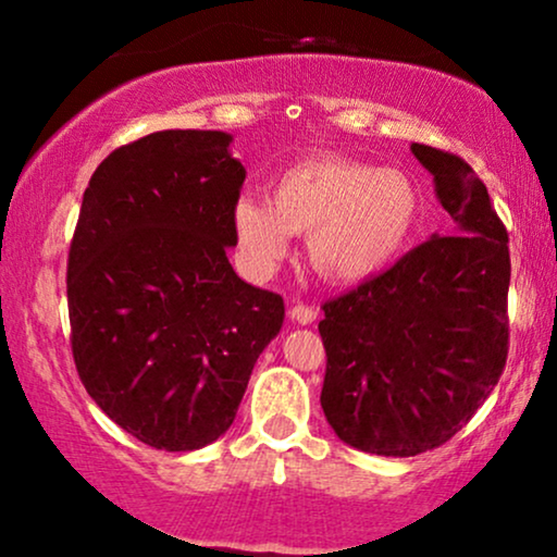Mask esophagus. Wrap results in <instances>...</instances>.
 Here are the masks:
<instances>
[{"instance_id": "34e87169", "label": "esophagus", "mask_w": 557, "mask_h": 557, "mask_svg": "<svg viewBox=\"0 0 557 557\" xmlns=\"http://www.w3.org/2000/svg\"><path fill=\"white\" fill-rule=\"evenodd\" d=\"M317 314H319L317 306L304 304V300H298V304L290 309V317L296 319L298 324H311V322H314V319H317Z\"/></svg>"}]
</instances>
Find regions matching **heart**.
I'll return each instance as SVG.
<instances>
[{
  "label": "heart",
  "mask_w": 557,
  "mask_h": 557,
  "mask_svg": "<svg viewBox=\"0 0 557 557\" xmlns=\"http://www.w3.org/2000/svg\"><path fill=\"white\" fill-rule=\"evenodd\" d=\"M419 214V188L406 172L319 157L280 172L270 201L238 198L233 233L243 261L257 274L287 257L293 235H309V261L322 277L359 283L406 251Z\"/></svg>",
  "instance_id": "obj_1"
}]
</instances>
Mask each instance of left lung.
Segmentation results:
<instances>
[{
  "label": "left lung",
  "instance_id": "8db88e82",
  "mask_svg": "<svg viewBox=\"0 0 557 557\" xmlns=\"http://www.w3.org/2000/svg\"><path fill=\"white\" fill-rule=\"evenodd\" d=\"M456 235L324 300L322 408L343 443L419 456L461 432L508 359V230L458 154L411 144Z\"/></svg>",
  "mask_w": 557,
  "mask_h": 557
}]
</instances>
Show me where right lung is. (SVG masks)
<instances>
[{
	"instance_id": "right-lung-1",
	"label": "right lung",
	"mask_w": 557,
	"mask_h": 557,
	"mask_svg": "<svg viewBox=\"0 0 557 557\" xmlns=\"http://www.w3.org/2000/svg\"><path fill=\"white\" fill-rule=\"evenodd\" d=\"M222 131L114 149L83 194L67 253L70 348L96 406L157 450L214 443L238 411L283 296L235 274L246 170Z\"/></svg>"
}]
</instances>
